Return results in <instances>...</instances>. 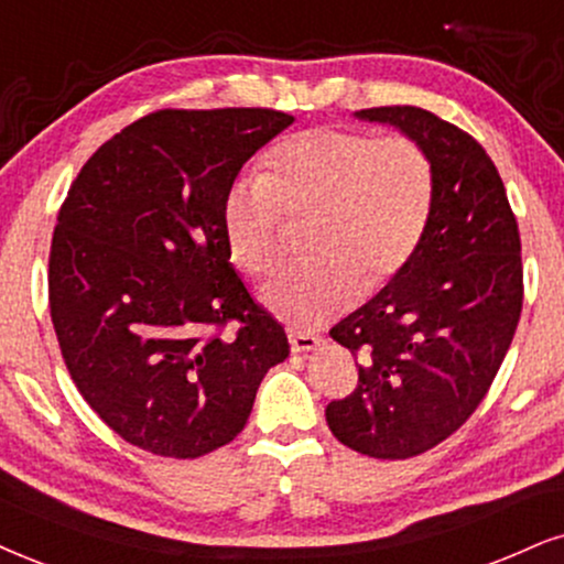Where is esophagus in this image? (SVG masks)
<instances>
[{
  "label": "esophagus",
  "mask_w": 564,
  "mask_h": 564,
  "mask_svg": "<svg viewBox=\"0 0 564 564\" xmlns=\"http://www.w3.org/2000/svg\"><path fill=\"white\" fill-rule=\"evenodd\" d=\"M318 345H322V337L316 335H305V332H293V335H290V347H293V352L316 350Z\"/></svg>",
  "instance_id": "34e87169"
}]
</instances>
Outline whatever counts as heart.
Returning a JSON list of instances; mask_svg holds the SVG:
<instances>
[{
    "instance_id": "1",
    "label": "heart",
    "mask_w": 564,
    "mask_h": 564,
    "mask_svg": "<svg viewBox=\"0 0 564 564\" xmlns=\"http://www.w3.org/2000/svg\"><path fill=\"white\" fill-rule=\"evenodd\" d=\"M434 162L419 141L352 128H314L284 138L269 172L232 180L221 227L232 259L263 276L282 259V225L311 217L314 259L263 284V303L295 329H314L366 293L392 282L419 250L434 212Z\"/></svg>"
}]
</instances>
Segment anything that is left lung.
<instances>
[{
    "label": "left lung",
    "mask_w": 564,
    "mask_h": 564,
    "mask_svg": "<svg viewBox=\"0 0 564 564\" xmlns=\"http://www.w3.org/2000/svg\"><path fill=\"white\" fill-rule=\"evenodd\" d=\"M356 117L419 141L436 196L408 267L329 329L360 364L358 387L326 405V423L360 455L405 460L455 434L489 392L523 308L520 232L476 138L419 107Z\"/></svg>",
    "instance_id": "left-lung-1"
}]
</instances>
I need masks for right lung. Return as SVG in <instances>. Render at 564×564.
I'll use <instances>...</instances> for the list:
<instances>
[{
    "label": "right lung",
    "mask_w": 564,
    "mask_h": 564,
    "mask_svg": "<svg viewBox=\"0 0 564 564\" xmlns=\"http://www.w3.org/2000/svg\"><path fill=\"white\" fill-rule=\"evenodd\" d=\"M276 109H162L109 138L69 185L48 308L83 400L162 457H200L246 426L288 335L229 263L227 187L293 124ZM229 321L241 324L221 338Z\"/></svg>",
    "instance_id": "1"
}]
</instances>
